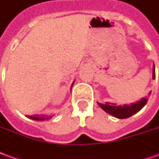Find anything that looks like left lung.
<instances>
[{"label": "left lung", "instance_id": "8db88e82", "mask_svg": "<svg viewBox=\"0 0 159 159\" xmlns=\"http://www.w3.org/2000/svg\"><path fill=\"white\" fill-rule=\"evenodd\" d=\"M152 78L155 79V66L153 64V70H152ZM151 92H149V95ZM147 102V98H142L140 100H138L135 103L129 104V105H123V106H117V104L106 102L105 104H101L98 102V105L103 109L106 112L110 114L113 117L124 119L133 116L134 114L137 113L140 111Z\"/></svg>", "mask_w": 159, "mask_h": 159}]
</instances>
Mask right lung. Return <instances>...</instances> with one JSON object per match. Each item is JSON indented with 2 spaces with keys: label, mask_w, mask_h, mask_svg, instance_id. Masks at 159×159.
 Segmentation results:
<instances>
[{
  "label": "right lung",
  "mask_w": 159,
  "mask_h": 159,
  "mask_svg": "<svg viewBox=\"0 0 159 159\" xmlns=\"http://www.w3.org/2000/svg\"><path fill=\"white\" fill-rule=\"evenodd\" d=\"M73 85V83H72ZM72 85L70 88H72ZM27 117H29L30 119L36 120V121H44V120L50 119L52 116H46V115H33V116H26Z\"/></svg>",
  "instance_id": "obj_1"
}]
</instances>
